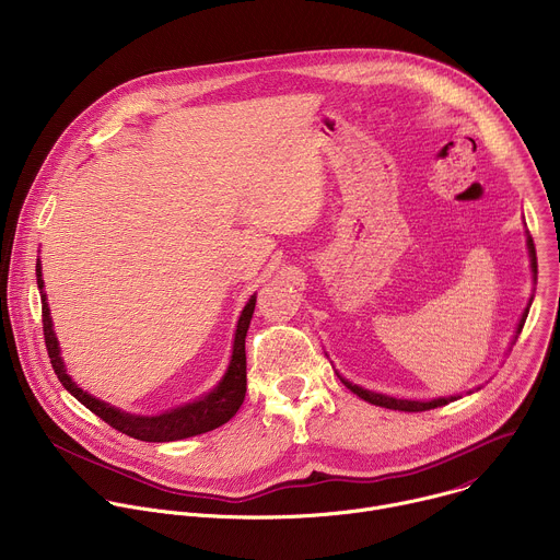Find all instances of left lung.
<instances>
[{"label": "left lung", "mask_w": 560, "mask_h": 560, "mask_svg": "<svg viewBox=\"0 0 560 560\" xmlns=\"http://www.w3.org/2000/svg\"><path fill=\"white\" fill-rule=\"evenodd\" d=\"M527 250H529V259H532V272H534V279H536V270H538V268H536V248H534V242H532L529 234H527ZM529 305H532V303H529ZM527 312H529V307L523 312V318H521V324H518V328H516V337H518L521 330H523ZM341 381L346 383V387H348L350 392H354L357 396H361L363 401H368V404H372V406L387 408V410H401V412H425V410H434V408L447 406L450 401H454V398H456V396H450V398H434V401H408V398H394V396H385V394H376V392L363 389V387H359V385H352V383L346 381V378H341Z\"/></svg>", "instance_id": "1"}]
</instances>
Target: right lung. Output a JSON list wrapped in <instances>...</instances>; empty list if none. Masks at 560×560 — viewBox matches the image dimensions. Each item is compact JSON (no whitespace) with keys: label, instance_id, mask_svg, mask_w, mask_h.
Returning a JSON list of instances; mask_svg holds the SVG:
<instances>
[{"label":"right lung","instance_id":"1","mask_svg":"<svg viewBox=\"0 0 560 560\" xmlns=\"http://www.w3.org/2000/svg\"><path fill=\"white\" fill-rule=\"evenodd\" d=\"M37 288L42 290L44 341H46V350H48V357H50L57 378L77 398L79 404L86 406L91 412H95L102 421H106L110 428L119 430L121 434H128L132 439L148 441V443L182 441V439L197 436V434L210 432V430L228 423L236 415V410L242 408L244 398H246V335H248L250 318H253L255 303H257L255 294L246 303L242 316H238L236 332H234V346H232V359H230L228 372L223 374L219 385L210 394L201 396L195 404H186L182 408H175V410L164 412L159 417H135V415H126V412L100 401V398L91 396L82 387H77L74 381L66 374L63 361L59 357V343L52 332L50 310H48V301L44 294L39 261H37Z\"/></svg>","mask_w":560,"mask_h":560}]
</instances>
